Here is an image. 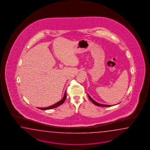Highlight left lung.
I'll list each match as a JSON object with an SVG mask.
<instances>
[{
	"mask_svg": "<svg viewBox=\"0 0 150 150\" xmlns=\"http://www.w3.org/2000/svg\"><path fill=\"white\" fill-rule=\"evenodd\" d=\"M88 97H89V99L91 100V101L94 104V105H98V106H100V107H110V105H102V104H100L99 103H98V102H96L94 100H93L92 98H91V97L90 96L88 95Z\"/></svg>",
	"mask_w": 150,
	"mask_h": 150,
	"instance_id": "1",
	"label": "left lung"
}]
</instances>
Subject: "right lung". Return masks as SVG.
Listing matches in <instances>:
<instances>
[{
	"label": "right lung",
	"instance_id": "1",
	"mask_svg": "<svg viewBox=\"0 0 150 150\" xmlns=\"http://www.w3.org/2000/svg\"><path fill=\"white\" fill-rule=\"evenodd\" d=\"M66 93L67 92H66V91H65L63 98L62 99L61 101H59V102H58L57 103H55L54 105H51V106H49V107H46V108H38L40 109H41V110H47V109L54 108H56V107H57L58 106H59V105H61L62 104H63V103H64V101H65V99L67 98V94H66Z\"/></svg>",
	"mask_w": 150,
	"mask_h": 150
}]
</instances>
